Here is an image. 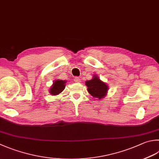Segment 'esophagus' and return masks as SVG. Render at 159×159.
<instances>
[{"instance_id":"esophagus-1","label":"esophagus","mask_w":159,"mask_h":159,"mask_svg":"<svg viewBox=\"0 0 159 159\" xmlns=\"http://www.w3.org/2000/svg\"><path fill=\"white\" fill-rule=\"evenodd\" d=\"M74 81L77 83H80L81 82V79L80 78V77H75V78L74 79Z\"/></svg>"}]
</instances>
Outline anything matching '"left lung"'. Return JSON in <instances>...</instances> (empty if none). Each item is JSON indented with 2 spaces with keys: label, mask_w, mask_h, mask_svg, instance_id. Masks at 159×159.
<instances>
[{
  "label": "left lung",
  "mask_w": 159,
  "mask_h": 159,
  "mask_svg": "<svg viewBox=\"0 0 159 159\" xmlns=\"http://www.w3.org/2000/svg\"><path fill=\"white\" fill-rule=\"evenodd\" d=\"M85 84L87 86V91L89 93L100 100L106 96L109 90V86L102 82L96 75H93L91 80L86 81Z\"/></svg>",
  "instance_id": "obj_1"
}]
</instances>
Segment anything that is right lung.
<instances>
[{
  "label": "right lung",
  "mask_w": 159,
  "mask_h": 159,
  "mask_svg": "<svg viewBox=\"0 0 159 159\" xmlns=\"http://www.w3.org/2000/svg\"><path fill=\"white\" fill-rule=\"evenodd\" d=\"M66 80H56L54 81L51 87L49 89L50 93L52 95H57L60 94L61 93L64 91L66 87Z\"/></svg>",
  "instance_id": "right-lung-1"
}]
</instances>
